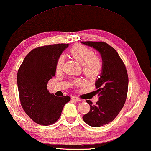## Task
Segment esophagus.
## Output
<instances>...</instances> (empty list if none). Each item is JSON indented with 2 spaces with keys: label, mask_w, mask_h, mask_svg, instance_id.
Wrapping results in <instances>:
<instances>
[{
  "label": "esophagus",
  "mask_w": 151,
  "mask_h": 151,
  "mask_svg": "<svg viewBox=\"0 0 151 151\" xmlns=\"http://www.w3.org/2000/svg\"><path fill=\"white\" fill-rule=\"evenodd\" d=\"M71 99H72L73 101H76V102L81 101L80 99L78 98V97H76V96H73L72 98H71Z\"/></svg>",
  "instance_id": "1"
}]
</instances>
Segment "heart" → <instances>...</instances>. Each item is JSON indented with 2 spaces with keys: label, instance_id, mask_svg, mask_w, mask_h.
<instances>
[{
  "label": "heart",
  "instance_id": "b5f03b06",
  "mask_svg": "<svg viewBox=\"0 0 151 151\" xmlns=\"http://www.w3.org/2000/svg\"><path fill=\"white\" fill-rule=\"evenodd\" d=\"M70 55L81 65H83V73L86 77L94 79L101 75L103 70V62L98 56L94 55V52L91 48L84 45H76L69 51ZM65 63V57L60 55L58 57L56 68L57 70L62 69ZM80 81H76L75 83L80 84Z\"/></svg>",
  "mask_w": 151,
  "mask_h": 151
}]
</instances>
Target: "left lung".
<instances>
[{"instance_id": "1", "label": "left lung", "mask_w": 151, "mask_h": 151, "mask_svg": "<svg viewBox=\"0 0 151 151\" xmlns=\"http://www.w3.org/2000/svg\"><path fill=\"white\" fill-rule=\"evenodd\" d=\"M100 52L103 60L101 76L95 82L99 101L93 105L87 100L91 109L83 116L86 124L99 127L116 118L125 103L129 77L123 61L114 48L104 42H81Z\"/></svg>"}]
</instances>
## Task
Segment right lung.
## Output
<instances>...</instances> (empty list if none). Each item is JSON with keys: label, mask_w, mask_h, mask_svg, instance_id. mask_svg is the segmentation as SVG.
I'll return each mask as SVG.
<instances>
[{"label": "right lung", "mask_w": 151, "mask_h": 151, "mask_svg": "<svg viewBox=\"0 0 151 151\" xmlns=\"http://www.w3.org/2000/svg\"><path fill=\"white\" fill-rule=\"evenodd\" d=\"M68 44L37 47L25 57L17 73V85L22 109L36 123L48 126L60 118L69 96H56L47 89L55 75L56 65Z\"/></svg>", "instance_id": "1"}]
</instances>
